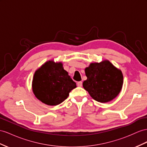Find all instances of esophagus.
<instances>
[{
  "mask_svg": "<svg viewBox=\"0 0 147 147\" xmlns=\"http://www.w3.org/2000/svg\"><path fill=\"white\" fill-rule=\"evenodd\" d=\"M77 86L78 87H81L82 86V81H79L77 82Z\"/></svg>",
  "mask_w": 147,
  "mask_h": 147,
  "instance_id": "esophagus-1",
  "label": "esophagus"
}]
</instances>
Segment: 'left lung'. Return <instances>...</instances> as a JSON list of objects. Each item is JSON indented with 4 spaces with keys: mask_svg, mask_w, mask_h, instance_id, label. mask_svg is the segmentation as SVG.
<instances>
[{
    "mask_svg": "<svg viewBox=\"0 0 147 147\" xmlns=\"http://www.w3.org/2000/svg\"><path fill=\"white\" fill-rule=\"evenodd\" d=\"M87 80L83 88L92 98L100 102L111 101L120 92L123 85V75L107 60L91 63L85 69Z\"/></svg>",
    "mask_w": 147,
    "mask_h": 147,
    "instance_id": "1",
    "label": "left lung"
}]
</instances>
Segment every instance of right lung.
Instances as JSON below:
<instances>
[{
	"label": "right lung",
	"mask_w": 147,
	"mask_h": 147,
	"mask_svg": "<svg viewBox=\"0 0 147 147\" xmlns=\"http://www.w3.org/2000/svg\"><path fill=\"white\" fill-rule=\"evenodd\" d=\"M76 82L63 69L61 63L49 61L36 71L32 89L38 99L49 106H56L67 98Z\"/></svg>",
	"instance_id": "obj_1"
}]
</instances>
